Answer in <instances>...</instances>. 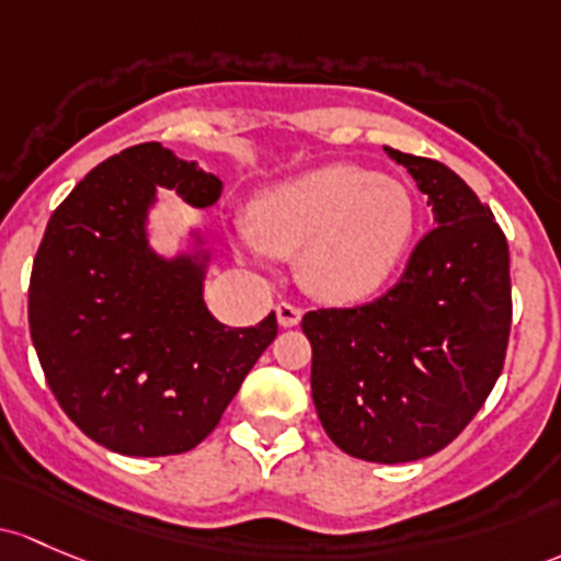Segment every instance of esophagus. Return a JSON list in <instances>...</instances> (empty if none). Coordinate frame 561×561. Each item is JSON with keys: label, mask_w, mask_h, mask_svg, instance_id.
<instances>
[{"label": "esophagus", "mask_w": 561, "mask_h": 561, "mask_svg": "<svg viewBox=\"0 0 561 561\" xmlns=\"http://www.w3.org/2000/svg\"><path fill=\"white\" fill-rule=\"evenodd\" d=\"M300 317H304V311H300L296 304H287V300H282V304L276 306V320H279L282 328H296L300 322Z\"/></svg>", "instance_id": "1"}]
</instances>
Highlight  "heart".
Segmentation results:
<instances>
[{"label": "heart", "mask_w": 561, "mask_h": 561, "mask_svg": "<svg viewBox=\"0 0 561 561\" xmlns=\"http://www.w3.org/2000/svg\"><path fill=\"white\" fill-rule=\"evenodd\" d=\"M250 255H300V279L317 298L352 304L379 290L414 236V198L387 174L328 163L268 187L252 202Z\"/></svg>", "instance_id": "b5f03b06"}]
</instances>
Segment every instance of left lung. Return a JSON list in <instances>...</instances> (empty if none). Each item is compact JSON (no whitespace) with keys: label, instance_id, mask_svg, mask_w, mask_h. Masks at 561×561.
<instances>
[{"label":"left lung","instance_id":"obj_1","mask_svg":"<svg viewBox=\"0 0 561 561\" xmlns=\"http://www.w3.org/2000/svg\"><path fill=\"white\" fill-rule=\"evenodd\" d=\"M433 206L430 231L392 290L355 309H317L311 398L341 451L414 462L449 446L503 374L511 335L508 241L449 167L385 147Z\"/></svg>","mask_w":561,"mask_h":561}]
</instances>
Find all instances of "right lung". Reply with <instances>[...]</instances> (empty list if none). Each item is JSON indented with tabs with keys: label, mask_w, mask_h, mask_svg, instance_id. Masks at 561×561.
Returning <instances> with one entry per match:
<instances>
[{
	"label": "right lung",
	"mask_w": 561,
	"mask_h": 561,
	"mask_svg": "<svg viewBox=\"0 0 561 561\" xmlns=\"http://www.w3.org/2000/svg\"><path fill=\"white\" fill-rule=\"evenodd\" d=\"M158 187L198 209L222 193L215 174L161 141L128 147L53 211L28 282V330L47 387L88 438L128 457L202 444L276 339L274 311L252 328L211 317L209 252L152 250L147 211Z\"/></svg>",
	"instance_id": "right-lung-1"
}]
</instances>
